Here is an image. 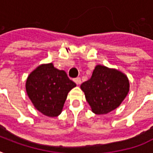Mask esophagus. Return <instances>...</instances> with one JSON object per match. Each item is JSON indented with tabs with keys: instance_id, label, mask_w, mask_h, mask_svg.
Here are the masks:
<instances>
[{
	"instance_id": "obj_1",
	"label": "esophagus",
	"mask_w": 153,
	"mask_h": 153,
	"mask_svg": "<svg viewBox=\"0 0 153 153\" xmlns=\"http://www.w3.org/2000/svg\"><path fill=\"white\" fill-rule=\"evenodd\" d=\"M74 82L77 84V85H79V84H81V79L79 78V77H78V78H75V79H74Z\"/></svg>"
}]
</instances>
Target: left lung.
Segmentation results:
<instances>
[{"instance_id":"8db88e82","label":"left lung","mask_w":153,"mask_h":153,"mask_svg":"<svg viewBox=\"0 0 153 153\" xmlns=\"http://www.w3.org/2000/svg\"><path fill=\"white\" fill-rule=\"evenodd\" d=\"M86 101L96 114H106L121 105L129 90L127 77L117 70L98 65L91 79L81 85Z\"/></svg>"}]
</instances>
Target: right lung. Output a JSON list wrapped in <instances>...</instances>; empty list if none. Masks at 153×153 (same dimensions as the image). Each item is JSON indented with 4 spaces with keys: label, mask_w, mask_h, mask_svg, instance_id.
Segmentation results:
<instances>
[{
    "label": "right lung",
    "mask_w": 153,
    "mask_h": 153,
    "mask_svg": "<svg viewBox=\"0 0 153 153\" xmlns=\"http://www.w3.org/2000/svg\"><path fill=\"white\" fill-rule=\"evenodd\" d=\"M76 84L64 71L52 63L41 65L29 74L26 91L34 106L48 117H57L62 111L67 94Z\"/></svg>",
    "instance_id": "add662e5"
}]
</instances>
